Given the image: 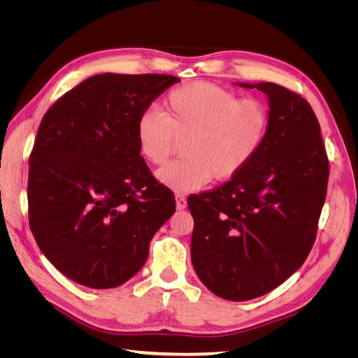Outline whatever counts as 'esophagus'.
I'll use <instances>...</instances> for the list:
<instances>
[{
	"label": "esophagus",
	"mask_w": 358,
	"mask_h": 358,
	"mask_svg": "<svg viewBox=\"0 0 358 358\" xmlns=\"http://www.w3.org/2000/svg\"><path fill=\"white\" fill-rule=\"evenodd\" d=\"M187 208V199L182 194H176V209L183 210Z\"/></svg>",
	"instance_id": "1"
}]
</instances>
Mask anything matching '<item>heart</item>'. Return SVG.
<instances>
[{
	"instance_id": "heart-1",
	"label": "heart",
	"mask_w": 358,
	"mask_h": 358,
	"mask_svg": "<svg viewBox=\"0 0 358 358\" xmlns=\"http://www.w3.org/2000/svg\"><path fill=\"white\" fill-rule=\"evenodd\" d=\"M166 115L146 109L137 116L136 143L149 164L161 166L183 140V159L157 171L162 185L176 192L203 188L212 176L236 178L262 150L270 113L264 101L239 99L209 82H191L164 100Z\"/></svg>"
}]
</instances>
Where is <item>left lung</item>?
Wrapping results in <instances>:
<instances>
[{
  "instance_id": "left-lung-1",
  "label": "left lung",
  "mask_w": 358,
  "mask_h": 358,
  "mask_svg": "<svg viewBox=\"0 0 358 358\" xmlns=\"http://www.w3.org/2000/svg\"><path fill=\"white\" fill-rule=\"evenodd\" d=\"M267 95L270 129L241 175L191 196V259L225 300L267 294L297 272L315 242L329 159L318 119L300 95L272 82L237 83Z\"/></svg>"
}]
</instances>
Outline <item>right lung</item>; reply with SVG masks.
<instances>
[{"label":"right lung","instance_id":"obj_1","mask_svg":"<svg viewBox=\"0 0 358 358\" xmlns=\"http://www.w3.org/2000/svg\"><path fill=\"white\" fill-rule=\"evenodd\" d=\"M167 74H96L43 116L29 157V225L62 275L115 288L146 263L149 243L176 210L136 143L137 116L171 85Z\"/></svg>","mask_w":358,"mask_h":358}]
</instances>
